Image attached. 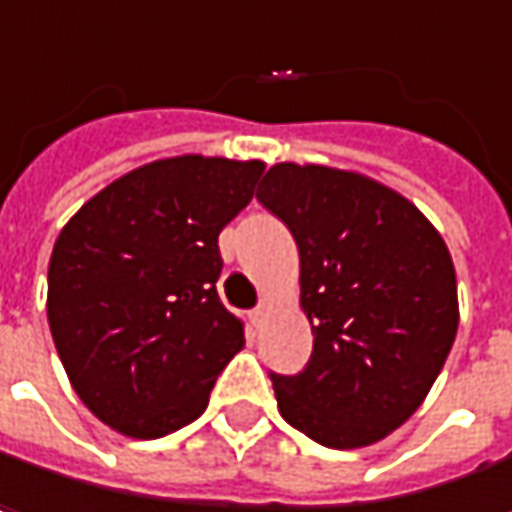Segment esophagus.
Masks as SVG:
<instances>
[{"mask_svg": "<svg viewBox=\"0 0 512 512\" xmlns=\"http://www.w3.org/2000/svg\"><path fill=\"white\" fill-rule=\"evenodd\" d=\"M249 320H252V326H260L266 320V305H257L255 311H249Z\"/></svg>", "mask_w": 512, "mask_h": 512, "instance_id": "34e87169", "label": "esophagus"}]
</instances>
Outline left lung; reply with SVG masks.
Here are the masks:
<instances>
[{
    "label": "left lung",
    "instance_id": "obj_1",
    "mask_svg": "<svg viewBox=\"0 0 512 512\" xmlns=\"http://www.w3.org/2000/svg\"><path fill=\"white\" fill-rule=\"evenodd\" d=\"M257 201L299 246V305L314 353L272 376L278 412L314 442L367 448L430 394L460 326L457 269L433 222L350 168L275 162Z\"/></svg>",
    "mask_w": 512,
    "mask_h": 512
}]
</instances>
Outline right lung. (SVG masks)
<instances>
[{
    "label": "right lung",
    "instance_id": "1",
    "mask_svg": "<svg viewBox=\"0 0 512 512\" xmlns=\"http://www.w3.org/2000/svg\"><path fill=\"white\" fill-rule=\"evenodd\" d=\"M260 159L145 162L61 228L47 320L79 400L121 436L159 439L192 424L219 370L246 347L216 281L219 234L252 201Z\"/></svg>",
    "mask_w": 512,
    "mask_h": 512
}]
</instances>
